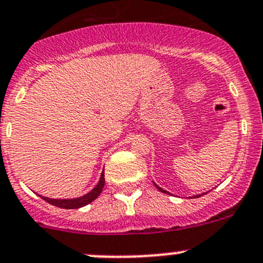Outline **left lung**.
Segmentation results:
<instances>
[{
  "label": "left lung",
  "mask_w": 263,
  "mask_h": 263,
  "mask_svg": "<svg viewBox=\"0 0 263 263\" xmlns=\"http://www.w3.org/2000/svg\"><path fill=\"white\" fill-rule=\"evenodd\" d=\"M154 185H155V187L158 189V190H159V191H162V193H164V194H168V195H170V193H168V191L163 190V189H162V187H159V186H158L157 183H154ZM199 196H200V195H195V196H194V198H199Z\"/></svg>",
  "instance_id": "1"
}]
</instances>
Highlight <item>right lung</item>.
<instances>
[{"label": "right lung", "instance_id": "1", "mask_svg": "<svg viewBox=\"0 0 263 263\" xmlns=\"http://www.w3.org/2000/svg\"><path fill=\"white\" fill-rule=\"evenodd\" d=\"M104 185H105V177H104V171H103L98 185H96L90 193H87L83 196H80V198H74V199H51V198H46V196H42V195L40 196L47 203H50V204L52 205H56V207L59 208H64V210H78V208L85 207V205L90 204L91 202H93V200L100 195L101 191H103Z\"/></svg>", "mask_w": 263, "mask_h": 263}]
</instances>
